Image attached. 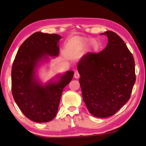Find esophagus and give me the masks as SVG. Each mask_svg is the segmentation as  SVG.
<instances>
[{
	"label": "esophagus",
	"instance_id": "obj_1",
	"mask_svg": "<svg viewBox=\"0 0 146 146\" xmlns=\"http://www.w3.org/2000/svg\"><path fill=\"white\" fill-rule=\"evenodd\" d=\"M80 77V74H79V72L77 71V70H76L74 72V77L76 78H78Z\"/></svg>",
	"mask_w": 146,
	"mask_h": 146
}]
</instances>
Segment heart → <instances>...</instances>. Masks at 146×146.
<instances>
[{
    "label": "heart",
    "instance_id": "b5f03b06",
    "mask_svg": "<svg viewBox=\"0 0 146 146\" xmlns=\"http://www.w3.org/2000/svg\"><path fill=\"white\" fill-rule=\"evenodd\" d=\"M96 41L94 39H88V38H78L74 41L72 43V47L76 50H80L83 48L87 47L91 44H94L93 48L94 50H97L98 49L99 46Z\"/></svg>",
    "mask_w": 146,
    "mask_h": 146
}]
</instances>
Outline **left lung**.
Wrapping results in <instances>:
<instances>
[{"label": "left lung", "mask_w": 146, "mask_h": 146, "mask_svg": "<svg viewBox=\"0 0 146 146\" xmlns=\"http://www.w3.org/2000/svg\"><path fill=\"white\" fill-rule=\"evenodd\" d=\"M107 46L99 53L88 52L77 65L84 102L98 117L111 116L130 98L136 81L133 56L122 39L107 31Z\"/></svg>", "instance_id": "1"}]
</instances>
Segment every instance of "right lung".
I'll return each instance as SVG.
<instances>
[{"label": "right lung", "instance_id": "obj_1", "mask_svg": "<svg viewBox=\"0 0 146 146\" xmlns=\"http://www.w3.org/2000/svg\"><path fill=\"white\" fill-rule=\"evenodd\" d=\"M61 37L57 34L36 32L22 44L13 61L11 70V91L21 111L36 122L52 121L58 111L64 88L71 81L73 71H68L58 82L43 86L35 78V68L47 55L59 54L57 45Z\"/></svg>", "mask_w": 146, "mask_h": 146}]
</instances>
